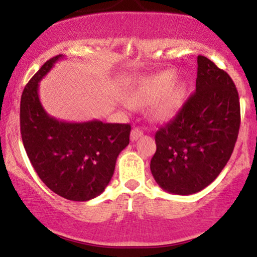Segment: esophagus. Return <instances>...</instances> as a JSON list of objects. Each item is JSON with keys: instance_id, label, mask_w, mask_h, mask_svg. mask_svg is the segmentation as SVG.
Returning <instances> with one entry per match:
<instances>
[{"instance_id": "1", "label": "esophagus", "mask_w": 257, "mask_h": 257, "mask_svg": "<svg viewBox=\"0 0 257 257\" xmlns=\"http://www.w3.org/2000/svg\"><path fill=\"white\" fill-rule=\"evenodd\" d=\"M144 135V133L140 131V129H138V128H134L132 131V133H131V140L132 141H135V140H138L139 138H141Z\"/></svg>"}]
</instances>
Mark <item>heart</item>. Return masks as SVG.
<instances>
[{
	"label": "heart",
	"instance_id": "obj_1",
	"mask_svg": "<svg viewBox=\"0 0 257 257\" xmlns=\"http://www.w3.org/2000/svg\"><path fill=\"white\" fill-rule=\"evenodd\" d=\"M176 73L163 71L144 78L129 93L126 102L133 107H150V116L156 122H168L176 117L185 104L187 87L184 82H176Z\"/></svg>",
	"mask_w": 257,
	"mask_h": 257
}]
</instances>
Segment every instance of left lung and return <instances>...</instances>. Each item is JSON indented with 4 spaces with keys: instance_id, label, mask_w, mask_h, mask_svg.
Listing matches in <instances>:
<instances>
[{
    "instance_id": "obj_1",
    "label": "left lung",
    "mask_w": 257,
    "mask_h": 257,
    "mask_svg": "<svg viewBox=\"0 0 257 257\" xmlns=\"http://www.w3.org/2000/svg\"><path fill=\"white\" fill-rule=\"evenodd\" d=\"M196 91L156 133L151 173L167 192L188 196L219 176L231 157L240 125L239 96L228 73L197 58Z\"/></svg>"
}]
</instances>
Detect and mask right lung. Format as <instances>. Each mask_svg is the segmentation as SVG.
Returning <instances> with one entry per match:
<instances>
[{"label": "right lung", "mask_w": 257, "mask_h": 257, "mask_svg": "<svg viewBox=\"0 0 257 257\" xmlns=\"http://www.w3.org/2000/svg\"><path fill=\"white\" fill-rule=\"evenodd\" d=\"M64 58L49 59L24 88L20 134L26 155L44 185L63 198L85 202L104 192L117 157L128 146L131 125L65 122L49 116L38 96V83Z\"/></svg>", "instance_id": "1"}]
</instances>
